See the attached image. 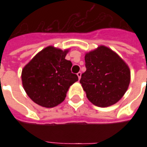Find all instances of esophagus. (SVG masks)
<instances>
[{"instance_id": "34e87169", "label": "esophagus", "mask_w": 147, "mask_h": 147, "mask_svg": "<svg viewBox=\"0 0 147 147\" xmlns=\"http://www.w3.org/2000/svg\"><path fill=\"white\" fill-rule=\"evenodd\" d=\"M77 76H78V79L80 80V79H81V76H82V73H81L80 71H79V72H78V73H77Z\"/></svg>"}]
</instances>
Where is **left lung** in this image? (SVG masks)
I'll use <instances>...</instances> for the list:
<instances>
[{
  "mask_svg": "<svg viewBox=\"0 0 147 147\" xmlns=\"http://www.w3.org/2000/svg\"><path fill=\"white\" fill-rule=\"evenodd\" d=\"M86 71L80 83L88 99L98 107L116 104L125 94L130 82V71L115 52L105 46L87 53Z\"/></svg>",
  "mask_w": 147,
  "mask_h": 147,
  "instance_id": "1",
  "label": "left lung"
}]
</instances>
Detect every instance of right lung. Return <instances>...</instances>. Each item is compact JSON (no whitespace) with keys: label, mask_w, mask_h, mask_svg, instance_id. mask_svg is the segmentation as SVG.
<instances>
[{"label":"right lung","mask_w":147,"mask_h":147,"mask_svg":"<svg viewBox=\"0 0 147 147\" xmlns=\"http://www.w3.org/2000/svg\"><path fill=\"white\" fill-rule=\"evenodd\" d=\"M69 49L49 46L36 54L22 70L25 92L36 104L53 107L65 100L69 87L78 80L71 73V61L66 60Z\"/></svg>","instance_id":"right-lung-1"}]
</instances>
